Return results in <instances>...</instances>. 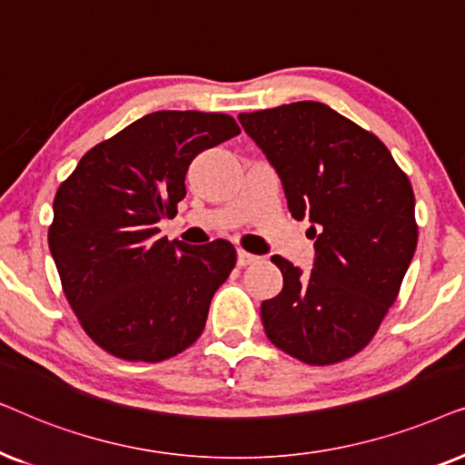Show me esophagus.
I'll return each instance as SVG.
<instances>
[{"label": "esophagus", "instance_id": "obj_1", "mask_svg": "<svg viewBox=\"0 0 465 465\" xmlns=\"http://www.w3.org/2000/svg\"><path fill=\"white\" fill-rule=\"evenodd\" d=\"M257 262H259V257L252 255V252H246L242 249L238 251V265H240V268H244V265H251V263H257Z\"/></svg>", "mask_w": 465, "mask_h": 465}]
</instances>
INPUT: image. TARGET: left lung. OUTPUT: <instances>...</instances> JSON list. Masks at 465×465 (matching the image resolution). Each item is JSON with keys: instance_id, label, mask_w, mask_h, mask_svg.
Returning <instances> with one entry per match:
<instances>
[{"instance_id": "obj_1", "label": "left lung", "mask_w": 465, "mask_h": 465, "mask_svg": "<svg viewBox=\"0 0 465 465\" xmlns=\"http://www.w3.org/2000/svg\"><path fill=\"white\" fill-rule=\"evenodd\" d=\"M238 119L281 176L291 216H308L317 236L311 272L272 257L282 289L262 304L265 336L308 366L344 361L379 331L412 262L411 181L374 134L321 102Z\"/></svg>"}]
</instances>
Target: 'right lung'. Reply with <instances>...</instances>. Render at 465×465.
Masks as SVG:
<instances>
[{"mask_svg":"<svg viewBox=\"0 0 465 465\" xmlns=\"http://www.w3.org/2000/svg\"><path fill=\"white\" fill-rule=\"evenodd\" d=\"M238 134L229 114L159 110L93 146L61 183L48 246L74 314L110 355L157 363L202 336L236 249L170 242L157 225L187 195L191 161Z\"/></svg>","mask_w":465,"mask_h":465,"instance_id":"right-lung-1","label":"right lung"}]
</instances>
